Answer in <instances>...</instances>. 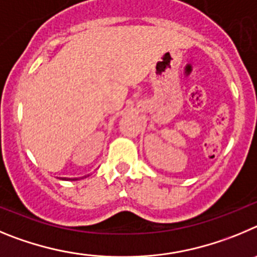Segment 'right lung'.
Returning a JSON list of instances; mask_svg holds the SVG:
<instances>
[{"label":"right lung","mask_w":257,"mask_h":257,"mask_svg":"<svg viewBox=\"0 0 257 257\" xmlns=\"http://www.w3.org/2000/svg\"><path fill=\"white\" fill-rule=\"evenodd\" d=\"M85 178V177H83ZM62 180H78V178H62Z\"/></svg>","instance_id":"1"}]
</instances>
